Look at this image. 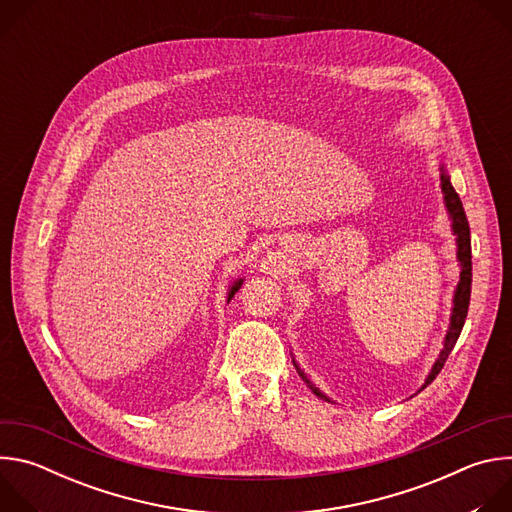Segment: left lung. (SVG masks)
<instances>
[{"mask_svg": "<svg viewBox=\"0 0 512 512\" xmlns=\"http://www.w3.org/2000/svg\"><path fill=\"white\" fill-rule=\"evenodd\" d=\"M442 190L446 194V206L452 214V227H454V233L458 235V259L462 263V273H460V283H458V289H456V298H454V314H452V326H450V332L446 336V342H444V350L440 354V358H437V362L433 364L431 369V375L427 377L425 385H429L437 375H440V371L444 369V364L450 356V352L454 350L458 338H460V332L464 328V322H466V316H468V306H470V291H472V245H470V225H468V218H466V212H464V206H462V200L458 196V192L454 190L452 182H450V176L446 172H442ZM300 377L304 379V383L312 389L314 395L330 401L324 393H320L310 381L308 377L298 369Z\"/></svg>", "mask_w": 512, "mask_h": 512, "instance_id": "8db88e82", "label": "left lung"}]
</instances>
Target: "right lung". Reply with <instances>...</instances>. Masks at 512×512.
<instances>
[{"instance_id":"right-lung-1","label":"right lung","mask_w":512,"mask_h":512,"mask_svg":"<svg viewBox=\"0 0 512 512\" xmlns=\"http://www.w3.org/2000/svg\"><path fill=\"white\" fill-rule=\"evenodd\" d=\"M239 287H241V279H239V281H237V283H235V285L231 287V294H229V300H231V298H233V296L237 294V291H239Z\"/></svg>"}]
</instances>
